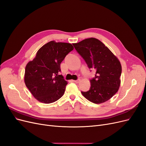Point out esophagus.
Wrapping results in <instances>:
<instances>
[{
    "label": "esophagus",
    "mask_w": 146,
    "mask_h": 146,
    "mask_svg": "<svg viewBox=\"0 0 146 146\" xmlns=\"http://www.w3.org/2000/svg\"><path fill=\"white\" fill-rule=\"evenodd\" d=\"M80 79H78V80H73V82L75 83H79L80 82Z\"/></svg>",
    "instance_id": "obj_1"
}]
</instances>
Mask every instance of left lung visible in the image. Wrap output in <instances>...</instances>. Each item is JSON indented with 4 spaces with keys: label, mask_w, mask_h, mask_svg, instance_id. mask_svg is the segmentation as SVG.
<instances>
[{
    "label": "left lung",
    "mask_w": 146,
    "mask_h": 146,
    "mask_svg": "<svg viewBox=\"0 0 146 146\" xmlns=\"http://www.w3.org/2000/svg\"><path fill=\"white\" fill-rule=\"evenodd\" d=\"M76 50L90 69L96 70L95 77L90 80L89 91H82L85 98L96 104L108 100L120 86L122 67L120 61L99 39L91 38L73 44Z\"/></svg>",
    "instance_id": "8db88e82"
}]
</instances>
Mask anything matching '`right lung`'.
<instances>
[{
    "mask_svg": "<svg viewBox=\"0 0 146 146\" xmlns=\"http://www.w3.org/2000/svg\"><path fill=\"white\" fill-rule=\"evenodd\" d=\"M73 49L70 43L50 41L39 48L35 58L26 66L25 85L40 102L53 103L64 94L68 82L58 75L60 64Z\"/></svg>",
    "mask_w": 146,
    "mask_h": 146,
    "instance_id": "add662e5",
    "label": "right lung"
}]
</instances>
